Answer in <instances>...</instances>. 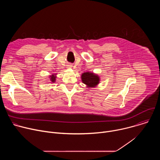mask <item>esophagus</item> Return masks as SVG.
Masks as SVG:
<instances>
[{
    "label": "esophagus",
    "mask_w": 160,
    "mask_h": 160,
    "mask_svg": "<svg viewBox=\"0 0 160 160\" xmlns=\"http://www.w3.org/2000/svg\"><path fill=\"white\" fill-rule=\"evenodd\" d=\"M68 66H69V68H72V65H69Z\"/></svg>",
    "instance_id": "34e87169"
}]
</instances>
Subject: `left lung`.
I'll return each instance as SVG.
<instances>
[{"instance_id":"obj_1","label":"left lung","mask_w":160,"mask_h":160,"mask_svg":"<svg viewBox=\"0 0 160 160\" xmlns=\"http://www.w3.org/2000/svg\"><path fill=\"white\" fill-rule=\"evenodd\" d=\"M82 80L87 87H94L99 83V77L93 73L85 72L82 74Z\"/></svg>"}]
</instances>
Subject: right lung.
I'll return each instance as SVG.
<instances>
[{
    "label": "right lung",
    "instance_id": "obj_1",
    "mask_svg": "<svg viewBox=\"0 0 160 160\" xmlns=\"http://www.w3.org/2000/svg\"><path fill=\"white\" fill-rule=\"evenodd\" d=\"M50 80H51V82H55V81H56V77L54 75H51V76H50Z\"/></svg>",
    "mask_w": 160,
    "mask_h": 160
}]
</instances>
